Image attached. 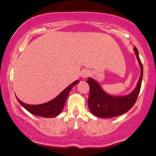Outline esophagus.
<instances>
[{"label":"esophagus","instance_id":"esophagus-1","mask_svg":"<svg viewBox=\"0 0 156 156\" xmlns=\"http://www.w3.org/2000/svg\"><path fill=\"white\" fill-rule=\"evenodd\" d=\"M90 72L87 70V69H84V70L81 71V77L83 78H86L90 75Z\"/></svg>","mask_w":156,"mask_h":156}]
</instances>
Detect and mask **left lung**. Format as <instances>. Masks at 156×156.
Listing matches in <instances>:
<instances>
[{"label": "left lung", "instance_id": "obj_1", "mask_svg": "<svg viewBox=\"0 0 156 156\" xmlns=\"http://www.w3.org/2000/svg\"><path fill=\"white\" fill-rule=\"evenodd\" d=\"M133 50L140 67V76L136 87L130 94L125 96L110 95L103 90L97 81L92 78H87V82L90 86L88 107L94 115L105 119L116 117L127 112L135 104L141 87L144 68L137 49L134 48Z\"/></svg>", "mask_w": 156, "mask_h": 156}]
</instances>
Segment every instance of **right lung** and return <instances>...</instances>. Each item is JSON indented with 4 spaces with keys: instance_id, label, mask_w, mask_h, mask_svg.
Masks as SVG:
<instances>
[{
    "instance_id": "1",
    "label": "right lung",
    "mask_w": 156,
    "mask_h": 156,
    "mask_svg": "<svg viewBox=\"0 0 156 156\" xmlns=\"http://www.w3.org/2000/svg\"><path fill=\"white\" fill-rule=\"evenodd\" d=\"M79 83V81H74L72 84L68 86L65 90L62 91L56 97H55L53 100H50L48 103H43V104L39 105H29L22 102L18 97H16L17 100L20 103L23 107H24L30 113L33 115H35L37 116H41L44 118H53L57 116L63 109L65 106L66 101L68 97L69 92L71 91L72 88L75 84Z\"/></svg>"
}]
</instances>
